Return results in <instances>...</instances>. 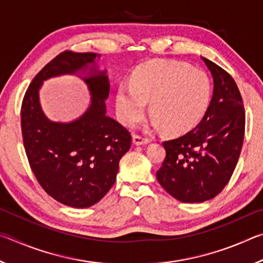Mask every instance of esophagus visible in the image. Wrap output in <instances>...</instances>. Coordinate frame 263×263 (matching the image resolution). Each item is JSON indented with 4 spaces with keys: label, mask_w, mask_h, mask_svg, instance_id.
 <instances>
[{
    "label": "esophagus",
    "mask_w": 263,
    "mask_h": 263,
    "mask_svg": "<svg viewBox=\"0 0 263 263\" xmlns=\"http://www.w3.org/2000/svg\"><path fill=\"white\" fill-rule=\"evenodd\" d=\"M132 140L136 145H144V144H148V142H149L148 138L142 137V136H139V135H133Z\"/></svg>",
    "instance_id": "esophagus-1"
}]
</instances>
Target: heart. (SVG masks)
<instances>
[{
  "mask_svg": "<svg viewBox=\"0 0 263 263\" xmlns=\"http://www.w3.org/2000/svg\"><path fill=\"white\" fill-rule=\"evenodd\" d=\"M211 90L208 75L186 64L159 61L144 65L136 72L133 83L124 81L117 89L119 121L124 125H135L151 102L155 124L168 133L180 135L201 121L210 103Z\"/></svg>",
  "mask_w": 263,
  "mask_h": 263,
  "instance_id": "1",
  "label": "heart"
}]
</instances>
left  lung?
Here are the masks:
<instances>
[{
  "instance_id": "left-lung-1",
  "label": "left lung",
  "mask_w": 263,
  "mask_h": 263,
  "mask_svg": "<svg viewBox=\"0 0 263 263\" xmlns=\"http://www.w3.org/2000/svg\"><path fill=\"white\" fill-rule=\"evenodd\" d=\"M213 77V96L205 115L185 135L163 141L166 149L157 179L183 203H202L229 183L241 152L245 136L243 101L233 78L202 58Z\"/></svg>"
}]
</instances>
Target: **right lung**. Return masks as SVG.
Listing matches in <instances>:
<instances>
[{"label": "right lung", "instance_id": "right-lung-1", "mask_svg": "<svg viewBox=\"0 0 263 263\" xmlns=\"http://www.w3.org/2000/svg\"><path fill=\"white\" fill-rule=\"evenodd\" d=\"M96 57L92 52L59 53L33 78L21 106L22 137L31 171L52 198L72 208H89L104 197L132 141L131 133L105 115L110 83L106 72L96 70ZM89 63L93 67L84 79L92 94L89 109L72 123L51 122L39 104L41 82L76 72Z\"/></svg>", "mask_w": 263, "mask_h": 263}]
</instances>
